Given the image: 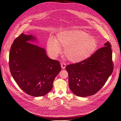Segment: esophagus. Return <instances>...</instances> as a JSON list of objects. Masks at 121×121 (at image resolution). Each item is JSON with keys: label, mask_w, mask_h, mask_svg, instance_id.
<instances>
[{"label": "esophagus", "mask_w": 121, "mask_h": 121, "mask_svg": "<svg viewBox=\"0 0 121 121\" xmlns=\"http://www.w3.org/2000/svg\"><path fill=\"white\" fill-rule=\"evenodd\" d=\"M61 67L62 69H64V68H65V67L66 66V64L64 63H62L61 64Z\"/></svg>", "instance_id": "34e87169"}]
</instances>
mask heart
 <instances>
[{
  "instance_id": "heart-1",
  "label": "heart",
  "mask_w": 121,
  "mask_h": 121,
  "mask_svg": "<svg viewBox=\"0 0 121 121\" xmlns=\"http://www.w3.org/2000/svg\"><path fill=\"white\" fill-rule=\"evenodd\" d=\"M64 47V53L67 59L78 63L89 58L97 47V42L88 33L79 30H66L59 32L55 39L50 36L47 41L49 53L56 57Z\"/></svg>"
}]
</instances>
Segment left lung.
I'll return each instance as SVG.
<instances>
[{
  "instance_id": "1",
  "label": "left lung",
  "mask_w": 121,
  "mask_h": 121,
  "mask_svg": "<svg viewBox=\"0 0 121 121\" xmlns=\"http://www.w3.org/2000/svg\"><path fill=\"white\" fill-rule=\"evenodd\" d=\"M104 45L87 59L66 66L69 87L76 95H94L111 75L113 68L111 45L109 42Z\"/></svg>"
}]
</instances>
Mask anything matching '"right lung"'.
<instances>
[{"mask_svg":"<svg viewBox=\"0 0 121 121\" xmlns=\"http://www.w3.org/2000/svg\"><path fill=\"white\" fill-rule=\"evenodd\" d=\"M35 36L22 33L11 45L9 66L12 76L26 93L33 97L47 94L61 70L59 62L49 58L44 49L33 44Z\"/></svg>","mask_w":121,"mask_h":121,"instance_id":"right-lung-1","label":"right lung"}]
</instances>
